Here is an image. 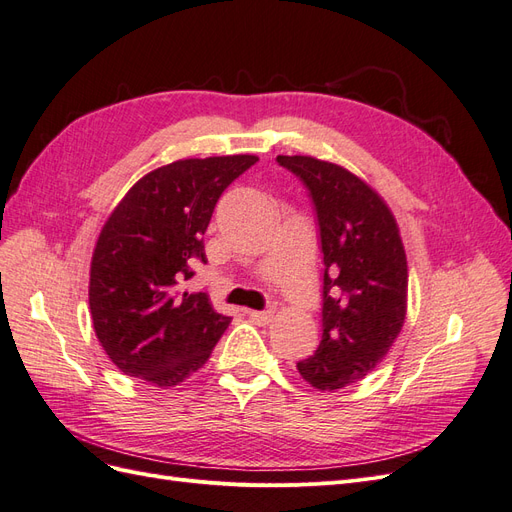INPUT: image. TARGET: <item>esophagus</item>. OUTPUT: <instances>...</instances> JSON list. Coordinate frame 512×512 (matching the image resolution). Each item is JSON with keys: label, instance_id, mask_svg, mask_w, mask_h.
<instances>
[{"label": "esophagus", "instance_id": "34e87169", "mask_svg": "<svg viewBox=\"0 0 512 512\" xmlns=\"http://www.w3.org/2000/svg\"><path fill=\"white\" fill-rule=\"evenodd\" d=\"M250 318H252V322L260 324V327H265V324H269V322H271L273 314H271V312H256V309H252V312H250Z\"/></svg>", "mask_w": 512, "mask_h": 512}]
</instances>
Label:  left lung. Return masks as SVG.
I'll return each instance as SVG.
<instances>
[{"mask_svg":"<svg viewBox=\"0 0 512 512\" xmlns=\"http://www.w3.org/2000/svg\"><path fill=\"white\" fill-rule=\"evenodd\" d=\"M301 177L324 254L322 339L299 374L318 391L363 380L389 354L408 312V260L391 207L359 175L312 156H277Z\"/></svg>","mask_w":512,"mask_h":512,"instance_id":"8db88e82","label":"left lung"}]
</instances>
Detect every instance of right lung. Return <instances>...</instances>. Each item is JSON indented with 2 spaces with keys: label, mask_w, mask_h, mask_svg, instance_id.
Masks as SVG:
<instances>
[{
  "label": "right lung",
  "mask_w": 512,
  "mask_h": 512,
  "mask_svg": "<svg viewBox=\"0 0 512 512\" xmlns=\"http://www.w3.org/2000/svg\"><path fill=\"white\" fill-rule=\"evenodd\" d=\"M258 156L188 158L138 179L104 222L89 269L100 346L126 376L168 389L207 363L230 318L181 290L215 203Z\"/></svg>",
  "instance_id": "right-lung-1"
}]
</instances>
